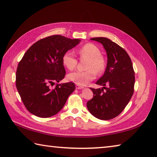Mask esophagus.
<instances>
[{"mask_svg": "<svg viewBox=\"0 0 157 157\" xmlns=\"http://www.w3.org/2000/svg\"><path fill=\"white\" fill-rule=\"evenodd\" d=\"M75 87H76V89H84V87H83V86H79V85H78V84L76 85Z\"/></svg>", "mask_w": 157, "mask_h": 157, "instance_id": "1", "label": "esophagus"}]
</instances>
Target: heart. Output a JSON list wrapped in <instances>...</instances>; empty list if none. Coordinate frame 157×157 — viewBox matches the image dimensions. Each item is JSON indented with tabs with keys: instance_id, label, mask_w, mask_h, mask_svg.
Here are the masks:
<instances>
[{
	"instance_id": "b5f03b06",
	"label": "heart",
	"mask_w": 157,
	"mask_h": 157,
	"mask_svg": "<svg viewBox=\"0 0 157 157\" xmlns=\"http://www.w3.org/2000/svg\"><path fill=\"white\" fill-rule=\"evenodd\" d=\"M82 57L88 59L86 63V71H74L69 73L67 78L78 85H86L93 80L97 73H102L106 67L105 57L101 55L100 48L93 44H86L82 46L78 50ZM63 66L68 70H73L77 64V59L72 50L64 52L62 57Z\"/></svg>"
}]
</instances>
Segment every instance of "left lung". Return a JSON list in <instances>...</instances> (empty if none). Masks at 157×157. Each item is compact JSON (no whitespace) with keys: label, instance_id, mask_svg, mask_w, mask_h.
<instances>
[{"label":"left lung","instance_id":"left-lung-1","mask_svg":"<svg viewBox=\"0 0 157 157\" xmlns=\"http://www.w3.org/2000/svg\"><path fill=\"white\" fill-rule=\"evenodd\" d=\"M91 39L102 44L107 52V63L104 75L96 82L103 87L91 88L94 97L87 102V109L95 118L110 120L123 111L134 94V68L128 54L115 42L106 37ZM106 84L108 87H104Z\"/></svg>","mask_w":157,"mask_h":157}]
</instances>
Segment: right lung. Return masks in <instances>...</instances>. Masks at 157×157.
Instances as JSON below:
<instances>
[{
    "mask_svg": "<svg viewBox=\"0 0 157 157\" xmlns=\"http://www.w3.org/2000/svg\"><path fill=\"white\" fill-rule=\"evenodd\" d=\"M80 39L52 35L36 41L18 63L16 86L26 109L34 116L48 118L57 114L75 89L73 82L58 84L66 74L62 63L64 52ZM55 88H51L54 82Z\"/></svg>",
    "mask_w": 157,
    "mask_h": 157,
    "instance_id": "obj_1",
    "label": "right lung"
}]
</instances>
